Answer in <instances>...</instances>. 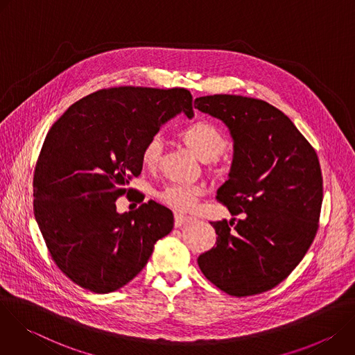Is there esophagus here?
I'll return each mask as SVG.
<instances>
[{"instance_id": "34e87169", "label": "esophagus", "mask_w": 355, "mask_h": 355, "mask_svg": "<svg viewBox=\"0 0 355 355\" xmlns=\"http://www.w3.org/2000/svg\"><path fill=\"white\" fill-rule=\"evenodd\" d=\"M188 220H189V216H185V215H181V214H175V216H174V226L175 227H181Z\"/></svg>"}]
</instances>
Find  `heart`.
I'll list each match as a JSON object with an SVG mask.
<instances>
[{
    "mask_svg": "<svg viewBox=\"0 0 355 355\" xmlns=\"http://www.w3.org/2000/svg\"><path fill=\"white\" fill-rule=\"evenodd\" d=\"M185 146L200 162H211L218 159L226 148L225 135L208 121H195L178 132ZM163 143L160 137H150L141 150V162L147 167H156L160 162ZM200 191L196 187L185 184H171L157 193V198L164 205L175 211H191L198 202Z\"/></svg>",
    "mask_w": 355,
    "mask_h": 355,
    "instance_id": "heart-1",
    "label": "heart"
}]
</instances>
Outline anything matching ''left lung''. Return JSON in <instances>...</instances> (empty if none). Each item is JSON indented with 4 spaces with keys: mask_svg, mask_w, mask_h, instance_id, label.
<instances>
[{
    "mask_svg": "<svg viewBox=\"0 0 355 355\" xmlns=\"http://www.w3.org/2000/svg\"><path fill=\"white\" fill-rule=\"evenodd\" d=\"M233 139L229 180L218 199L233 218L211 222L216 245L198 257L204 275L232 296L272 289L305 257L318 227L323 180L315 148L266 101L241 95L195 99Z\"/></svg>",
    "mask_w": 355,
    "mask_h": 355,
    "instance_id": "obj_1",
    "label": "left lung"
}]
</instances>
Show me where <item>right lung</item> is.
<instances>
[{"label": "right lung", "mask_w": 355, "mask_h": 355, "mask_svg": "<svg viewBox=\"0 0 355 355\" xmlns=\"http://www.w3.org/2000/svg\"><path fill=\"white\" fill-rule=\"evenodd\" d=\"M181 112L193 116L184 88L118 87L77 101L47 132L33 214L50 256L74 284L95 293L122 288L173 230V212L155 200L125 214L115 202L140 174L146 141Z\"/></svg>", "instance_id": "1"}]
</instances>
